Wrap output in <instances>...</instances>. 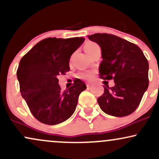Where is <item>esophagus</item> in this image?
Masks as SVG:
<instances>
[{
	"label": "esophagus",
	"instance_id": "34e87169",
	"mask_svg": "<svg viewBox=\"0 0 159 159\" xmlns=\"http://www.w3.org/2000/svg\"><path fill=\"white\" fill-rule=\"evenodd\" d=\"M92 85H93V84H91V83H87V88H90V87H92Z\"/></svg>",
	"mask_w": 159,
	"mask_h": 159
}]
</instances>
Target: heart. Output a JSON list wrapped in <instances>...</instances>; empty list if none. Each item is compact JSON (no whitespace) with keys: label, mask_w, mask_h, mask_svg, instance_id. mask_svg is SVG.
Masks as SVG:
<instances>
[{"label":"heart","mask_w":159,"mask_h":159,"mask_svg":"<svg viewBox=\"0 0 159 159\" xmlns=\"http://www.w3.org/2000/svg\"><path fill=\"white\" fill-rule=\"evenodd\" d=\"M97 47H98V45L96 44L95 43H93V42H87L84 45V50L87 54H90ZM91 75H92V73L90 72H87V71L82 72L79 74V77L81 78H84V79H88V78L91 77Z\"/></svg>","instance_id":"heart-1"}]
</instances>
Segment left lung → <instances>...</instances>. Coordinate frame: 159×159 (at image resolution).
Masks as SVG:
<instances>
[{"instance_id": "8db88e82", "label": "left lung", "mask_w": 159, "mask_h": 159, "mask_svg": "<svg viewBox=\"0 0 159 159\" xmlns=\"http://www.w3.org/2000/svg\"><path fill=\"white\" fill-rule=\"evenodd\" d=\"M101 47L102 61L99 76L114 80L115 85L104 88L97 102L104 112L114 116L132 114L139 106L149 86V63L138 45L108 34L88 36Z\"/></svg>"}]
</instances>
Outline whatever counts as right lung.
I'll return each mask as SVG.
<instances>
[{
	"label": "right lung",
	"mask_w": 159,
	"mask_h": 159,
	"mask_svg": "<svg viewBox=\"0 0 159 159\" xmlns=\"http://www.w3.org/2000/svg\"><path fill=\"white\" fill-rule=\"evenodd\" d=\"M84 38L57 39L39 42L20 61L17 69L20 92L31 114L47 125H57L69 119L75 111L78 96L87 88L76 78L63 91L57 76L69 71V59Z\"/></svg>",
	"instance_id": "1"
}]
</instances>
